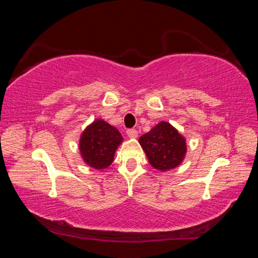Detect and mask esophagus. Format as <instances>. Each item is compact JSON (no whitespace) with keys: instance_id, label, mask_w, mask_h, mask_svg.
<instances>
[{"instance_id":"esophagus-1","label":"esophagus","mask_w":258,"mask_h":258,"mask_svg":"<svg viewBox=\"0 0 258 258\" xmlns=\"http://www.w3.org/2000/svg\"><path fill=\"white\" fill-rule=\"evenodd\" d=\"M126 133H127L128 138H131V139L138 137V131L135 128H128L127 131H126Z\"/></svg>"}]
</instances>
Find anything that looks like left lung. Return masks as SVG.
<instances>
[{"label":"left lung","instance_id":"8db88e82","mask_svg":"<svg viewBox=\"0 0 258 258\" xmlns=\"http://www.w3.org/2000/svg\"><path fill=\"white\" fill-rule=\"evenodd\" d=\"M139 142L152 167L163 172L177 167L186 152L184 138L166 121L143 134Z\"/></svg>","mask_w":258,"mask_h":258}]
</instances>
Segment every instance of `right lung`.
<instances>
[{"mask_svg": "<svg viewBox=\"0 0 258 258\" xmlns=\"http://www.w3.org/2000/svg\"><path fill=\"white\" fill-rule=\"evenodd\" d=\"M123 137L118 130L101 119L93 121L80 140V150L83 159L91 167L107 168L112 163L117 147Z\"/></svg>", "mask_w": 258, "mask_h": 258, "instance_id": "right-lung-1", "label": "right lung"}]
</instances>
